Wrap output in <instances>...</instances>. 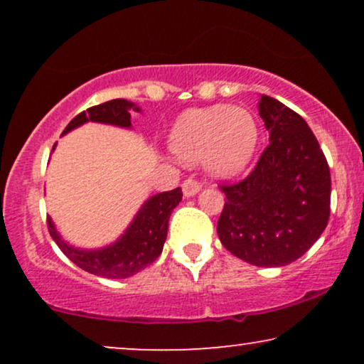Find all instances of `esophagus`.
I'll use <instances>...</instances> for the list:
<instances>
[{
	"mask_svg": "<svg viewBox=\"0 0 364 364\" xmlns=\"http://www.w3.org/2000/svg\"><path fill=\"white\" fill-rule=\"evenodd\" d=\"M200 188H202L200 182L196 181L193 177L186 178V181H183V183H182V191H183V196H186V197L196 196V193L200 191Z\"/></svg>",
	"mask_w": 364,
	"mask_h": 364,
	"instance_id": "obj_1",
	"label": "esophagus"
}]
</instances>
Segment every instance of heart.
Wrapping results in <instances>:
<instances>
[{"label": "heart", "instance_id": "obj_1", "mask_svg": "<svg viewBox=\"0 0 364 364\" xmlns=\"http://www.w3.org/2000/svg\"><path fill=\"white\" fill-rule=\"evenodd\" d=\"M260 129L247 109L213 106L183 112L173 124L168 147L183 162L203 161L218 177L240 173L257 151Z\"/></svg>", "mask_w": 364, "mask_h": 364}]
</instances>
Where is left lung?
I'll return each instance as SVG.
<instances>
[{"mask_svg":"<svg viewBox=\"0 0 364 364\" xmlns=\"http://www.w3.org/2000/svg\"><path fill=\"white\" fill-rule=\"evenodd\" d=\"M270 144L243 181L220 188L222 245L257 267H283L315 243L330 218L331 177L315 134L300 114L270 96L258 102Z\"/></svg>","mask_w":364,"mask_h":364,"instance_id":"obj_1","label":"left lung"}]
</instances>
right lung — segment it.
Masks as SVG:
<instances>
[{
  "label": "right lung",
  "mask_w": 364,
  "mask_h": 364,
  "mask_svg": "<svg viewBox=\"0 0 364 364\" xmlns=\"http://www.w3.org/2000/svg\"><path fill=\"white\" fill-rule=\"evenodd\" d=\"M131 109L141 111L136 104L129 102L126 99H112V101L99 104V106H92L87 111L77 114L68 124L63 134L73 131V129L89 121L112 124V126L119 127H131V114H129ZM181 200V187L151 197L137 212L136 218L124 232V235L116 243L104 247L101 250H81V248L69 245L59 237L51 217H48V230L64 255L82 270L97 277L127 278L151 265L161 255L167 237L168 218Z\"/></svg>",
  "instance_id": "add662e5"
}]
</instances>
